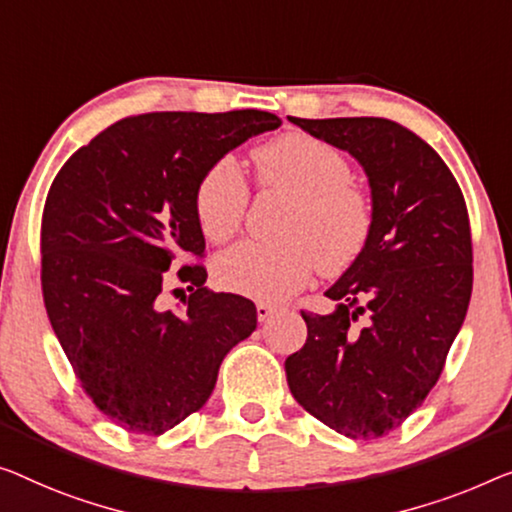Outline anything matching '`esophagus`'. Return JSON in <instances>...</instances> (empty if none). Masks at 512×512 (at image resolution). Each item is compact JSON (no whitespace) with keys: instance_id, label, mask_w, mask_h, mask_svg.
I'll return each instance as SVG.
<instances>
[{"instance_id":"34e87169","label":"esophagus","mask_w":512,"mask_h":512,"mask_svg":"<svg viewBox=\"0 0 512 512\" xmlns=\"http://www.w3.org/2000/svg\"><path fill=\"white\" fill-rule=\"evenodd\" d=\"M278 308H273L269 303H257V319L259 322H269V319L276 315Z\"/></svg>"}]
</instances>
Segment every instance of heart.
<instances>
[{
  "label": "heart",
  "mask_w": 512,
  "mask_h": 512,
  "mask_svg": "<svg viewBox=\"0 0 512 512\" xmlns=\"http://www.w3.org/2000/svg\"><path fill=\"white\" fill-rule=\"evenodd\" d=\"M264 190L292 197L280 241H246L216 259V280L234 294L278 303L308 285L312 271L338 276L363 253L372 232V204L354 183L347 158L305 133H287L253 151ZM248 183L234 160L213 163L195 190L204 236L225 243L241 230Z\"/></svg>",
  "instance_id": "heart-1"
}]
</instances>
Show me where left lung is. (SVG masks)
<instances>
[{
  "instance_id": "obj_1",
  "label": "left lung",
  "mask_w": 512,
  "mask_h": 512,
  "mask_svg": "<svg viewBox=\"0 0 512 512\" xmlns=\"http://www.w3.org/2000/svg\"><path fill=\"white\" fill-rule=\"evenodd\" d=\"M368 174L372 232L326 296L301 312L308 340L285 361L301 407L349 439L384 437L421 407L444 370L474 285L469 213L430 144L381 117L299 119Z\"/></svg>"
}]
</instances>
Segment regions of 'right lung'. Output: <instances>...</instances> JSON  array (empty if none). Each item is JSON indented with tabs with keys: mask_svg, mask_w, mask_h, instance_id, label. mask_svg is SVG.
<instances>
[{
	"mask_svg": "<svg viewBox=\"0 0 512 512\" xmlns=\"http://www.w3.org/2000/svg\"><path fill=\"white\" fill-rule=\"evenodd\" d=\"M280 124L262 110L137 114L75 151L52 181L45 310L80 386L124 430L163 434L202 409L227 352L257 329L255 303L204 287L202 264L179 269L190 292L179 310L163 292L174 255H204V172Z\"/></svg>",
	"mask_w": 512,
	"mask_h": 512,
	"instance_id": "obj_1",
	"label": "right lung"
}]
</instances>
